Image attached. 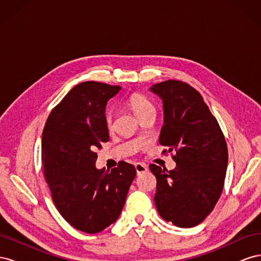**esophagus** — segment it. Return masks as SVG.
<instances>
[{"instance_id":"obj_1","label":"esophagus","mask_w":261,"mask_h":261,"mask_svg":"<svg viewBox=\"0 0 261 261\" xmlns=\"http://www.w3.org/2000/svg\"><path fill=\"white\" fill-rule=\"evenodd\" d=\"M135 169L137 172V175L141 174V173H145L148 171V167L145 163H136L135 164Z\"/></svg>"}]
</instances>
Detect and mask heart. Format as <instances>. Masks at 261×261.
Segmentation results:
<instances>
[{"label":"heart","instance_id":"heart-1","mask_svg":"<svg viewBox=\"0 0 261 261\" xmlns=\"http://www.w3.org/2000/svg\"><path fill=\"white\" fill-rule=\"evenodd\" d=\"M128 107L137 118H139L151 111H155L154 106L151 103V101L147 99L145 96H143V94H139V93L132 94L129 100H128ZM106 124H107L108 128L112 127L113 112L111 111V110H108L106 113Z\"/></svg>","mask_w":261,"mask_h":261}]
</instances>
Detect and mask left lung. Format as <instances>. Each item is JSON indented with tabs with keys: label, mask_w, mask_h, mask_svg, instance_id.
<instances>
[{
	"label": "left lung",
	"mask_w": 261,
	"mask_h": 261,
	"mask_svg": "<svg viewBox=\"0 0 261 261\" xmlns=\"http://www.w3.org/2000/svg\"><path fill=\"white\" fill-rule=\"evenodd\" d=\"M163 103L159 143L176 154L174 170L150 164L156 178L154 203L159 215L178 227L201 223L222 193L227 147L218 121L192 86L178 81L152 85Z\"/></svg>",
	"instance_id": "obj_1"
}]
</instances>
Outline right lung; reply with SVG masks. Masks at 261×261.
I'll use <instances>...</instances> for the list:
<instances>
[{
  "mask_svg": "<svg viewBox=\"0 0 261 261\" xmlns=\"http://www.w3.org/2000/svg\"><path fill=\"white\" fill-rule=\"evenodd\" d=\"M121 89L97 82L75 86L52 110L42 134L43 172L55 207L88 234L115 222L136 176L134 165L124 161L111 171L96 168L94 151L110 139L107 103Z\"/></svg>",
  "mask_w": 261,
  "mask_h": 261,
  "instance_id": "obj_1",
  "label": "right lung"
}]
</instances>
